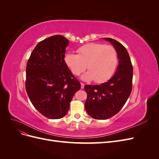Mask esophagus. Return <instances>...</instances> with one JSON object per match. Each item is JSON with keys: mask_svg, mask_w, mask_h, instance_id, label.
Segmentation results:
<instances>
[{"mask_svg": "<svg viewBox=\"0 0 159 159\" xmlns=\"http://www.w3.org/2000/svg\"><path fill=\"white\" fill-rule=\"evenodd\" d=\"M84 86H85V84H84L81 83V89H84Z\"/></svg>", "mask_w": 159, "mask_h": 159, "instance_id": "1", "label": "esophagus"}]
</instances>
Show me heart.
<instances>
[{
	"instance_id": "b5f03b06",
	"label": "heart",
	"mask_w": 159,
	"mask_h": 159,
	"mask_svg": "<svg viewBox=\"0 0 159 159\" xmlns=\"http://www.w3.org/2000/svg\"><path fill=\"white\" fill-rule=\"evenodd\" d=\"M78 54L67 53L64 61L72 74L79 75L87 68L89 70L81 76V79L97 83L107 81L113 75L118 64L116 50L111 46L100 43H89L80 47Z\"/></svg>"
}]
</instances>
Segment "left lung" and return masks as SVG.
Wrapping results in <instances>:
<instances>
[{"mask_svg": "<svg viewBox=\"0 0 159 159\" xmlns=\"http://www.w3.org/2000/svg\"><path fill=\"white\" fill-rule=\"evenodd\" d=\"M117 53L119 65L113 76L100 85H85L87 99L85 108L89 116L95 119H107L117 114L125 104L132 90L133 66L128 52L121 43L104 38Z\"/></svg>", "mask_w": 159, "mask_h": 159, "instance_id": "obj_1", "label": "left lung"}]
</instances>
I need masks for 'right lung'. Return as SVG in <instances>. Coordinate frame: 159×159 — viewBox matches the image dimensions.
<instances>
[{
	"mask_svg": "<svg viewBox=\"0 0 159 159\" xmlns=\"http://www.w3.org/2000/svg\"><path fill=\"white\" fill-rule=\"evenodd\" d=\"M69 40L61 35L52 36L38 43L28 61L26 90L32 105L44 116L64 117L80 81L64 61Z\"/></svg>",
	"mask_w": 159,
	"mask_h": 159,
	"instance_id": "add662e5",
	"label": "right lung"
}]
</instances>
